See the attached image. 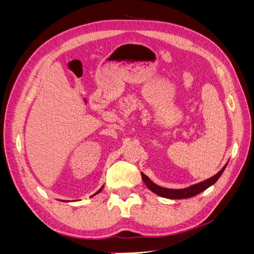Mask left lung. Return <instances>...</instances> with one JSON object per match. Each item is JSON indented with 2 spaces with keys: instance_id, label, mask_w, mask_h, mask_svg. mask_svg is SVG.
<instances>
[{
  "instance_id": "obj_1",
  "label": "left lung",
  "mask_w": 254,
  "mask_h": 254,
  "mask_svg": "<svg viewBox=\"0 0 254 254\" xmlns=\"http://www.w3.org/2000/svg\"><path fill=\"white\" fill-rule=\"evenodd\" d=\"M227 164L221 168V170L215 175L213 176L212 178L207 179L205 181H202L200 183H197L195 184V186H191L188 189H182V190H172V189H165V188H161L159 186H157V184L153 183L147 176L144 175L143 173L141 174L142 175V179L143 181L145 182L146 186H147V188L153 191V193L161 196V197H165V198H171V199H183V198H190V197H193V196H196L198 195L199 193H201L202 190H206L209 187H211L212 184H214L215 182H216L218 180L219 177L221 176L222 172L225 171Z\"/></svg>"
}]
</instances>
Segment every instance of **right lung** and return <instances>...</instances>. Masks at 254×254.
<instances>
[{
    "mask_svg": "<svg viewBox=\"0 0 254 254\" xmlns=\"http://www.w3.org/2000/svg\"><path fill=\"white\" fill-rule=\"evenodd\" d=\"M102 189H103V188H102ZM102 189H99V190H98V191H96V193H95V194H94V195H96V194H98V193H99V191H101V190H102Z\"/></svg>",
    "mask_w": 254,
    "mask_h": 254,
    "instance_id": "add662e5",
    "label": "right lung"
}]
</instances>
